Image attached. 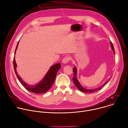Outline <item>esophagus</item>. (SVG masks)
Instances as JSON below:
<instances>
[{
    "label": "esophagus",
    "mask_w": 128,
    "mask_h": 128,
    "mask_svg": "<svg viewBox=\"0 0 128 128\" xmlns=\"http://www.w3.org/2000/svg\"><path fill=\"white\" fill-rule=\"evenodd\" d=\"M69 60H70V58L68 56H65L63 58L62 61L63 64H66L69 61Z\"/></svg>",
    "instance_id": "obj_1"
}]
</instances>
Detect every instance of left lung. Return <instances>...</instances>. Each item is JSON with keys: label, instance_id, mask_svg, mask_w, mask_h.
Instances as JSON below:
<instances>
[{"label": "left lung", "instance_id": "left-lung-1", "mask_svg": "<svg viewBox=\"0 0 128 128\" xmlns=\"http://www.w3.org/2000/svg\"><path fill=\"white\" fill-rule=\"evenodd\" d=\"M110 44H111V46H112V49L113 50L114 52L115 53V51H114V46H113V44L112 42H110ZM73 71H74V77H73L72 78V80H73V81H74V83L75 85L78 88V89L80 90L81 92H84V93H93V92H96V91L97 90H100V89H101L102 88H103V86H105L107 82H109V80H110V79L111 78H110V79H109L107 82H106L105 83H104L102 86H101L98 88H95V89H94V90H88V89H86L84 88L82 86L81 84H80V83L78 82V80H77V78H76V71H77V69H76V67H74V69H73Z\"/></svg>", "mask_w": 128, "mask_h": 128}]
</instances>
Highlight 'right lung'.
<instances>
[{"mask_svg": "<svg viewBox=\"0 0 128 128\" xmlns=\"http://www.w3.org/2000/svg\"><path fill=\"white\" fill-rule=\"evenodd\" d=\"M19 42V41L18 42L17 46H16V48L14 51V54L16 52V50L17 48ZM13 63H14V67L15 74L17 76V78H18V80H19L21 84L23 85V86L26 89L29 90V92L34 93L35 94L44 93L46 92V91H48L52 85L54 81V80L56 78V76L58 71L61 68V64L60 63L52 66L48 71L47 74H46L44 78L37 85L32 86H29L26 84L24 82H23L20 76L18 74L17 72H16V64L15 61L14 57L13 60Z\"/></svg>", "mask_w": 128, "mask_h": 128, "instance_id": "right-lung-1", "label": "right lung"}]
</instances>
